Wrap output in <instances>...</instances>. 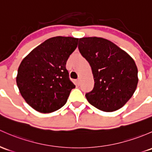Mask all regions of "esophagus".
Wrapping results in <instances>:
<instances>
[{
  "label": "esophagus",
  "mask_w": 152,
  "mask_h": 152,
  "mask_svg": "<svg viewBox=\"0 0 152 152\" xmlns=\"http://www.w3.org/2000/svg\"><path fill=\"white\" fill-rule=\"evenodd\" d=\"M75 83H76V85H78V86H79V84H80V79H76V80L75 81Z\"/></svg>",
  "instance_id": "esophagus-1"
}]
</instances>
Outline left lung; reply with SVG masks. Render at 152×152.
<instances>
[{"label":"left lung","instance_id":"obj_1","mask_svg":"<svg viewBox=\"0 0 152 152\" xmlns=\"http://www.w3.org/2000/svg\"><path fill=\"white\" fill-rule=\"evenodd\" d=\"M79 49L92 68L95 85L85 95L91 105L105 112L116 111L131 98L138 82L133 59L111 41L79 38Z\"/></svg>","mask_w":152,"mask_h":152}]
</instances>
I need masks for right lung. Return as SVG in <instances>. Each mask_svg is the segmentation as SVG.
I'll return each instance as SVG.
<instances>
[{
	"instance_id": "right-lung-1",
	"label": "right lung",
	"mask_w": 152,
	"mask_h": 152,
	"mask_svg": "<svg viewBox=\"0 0 152 152\" xmlns=\"http://www.w3.org/2000/svg\"><path fill=\"white\" fill-rule=\"evenodd\" d=\"M79 38L56 36L31 51L19 66L17 84L26 103L41 113H51L66 103L75 88L65 68Z\"/></svg>"
}]
</instances>
